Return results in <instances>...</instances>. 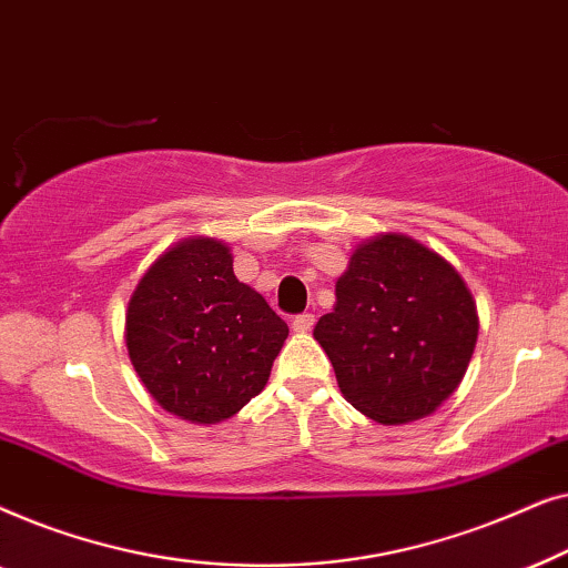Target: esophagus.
Wrapping results in <instances>:
<instances>
[{
    "instance_id": "34e87169",
    "label": "esophagus",
    "mask_w": 568,
    "mask_h": 568,
    "mask_svg": "<svg viewBox=\"0 0 568 568\" xmlns=\"http://www.w3.org/2000/svg\"><path fill=\"white\" fill-rule=\"evenodd\" d=\"M313 325H315V315L313 313H302V315H297L292 321V328H294V333H307V331H313Z\"/></svg>"
}]
</instances>
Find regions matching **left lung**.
Here are the masks:
<instances>
[{"label":"left lung","mask_w":568,"mask_h":568,"mask_svg":"<svg viewBox=\"0 0 568 568\" xmlns=\"http://www.w3.org/2000/svg\"><path fill=\"white\" fill-rule=\"evenodd\" d=\"M313 336L344 398L385 426L432 416L463 383L478 341L476 300L449 261L403 232L356 245L333 313Z\"/></svg>","instance_id":"1"}]
</instances>
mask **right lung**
Listing matches in <instances>:
<instances>
[{"label": "right lung", "instance_id": "obj_1", "mask_svg": "<svg viewBox=\"0 0 568 568\" xmlns=\"http://www.w3.org/2000/svg\"><path fill=\"white\" fill-rule=\"evenodd\" d=\"M290 328L237 282L232 251L216 237L168 247L131 292L129 359L146 393L191 424L235 416L268 383Z\"/></svg>", "mask_w": 568, "mask_h": 568}]
</instances>
